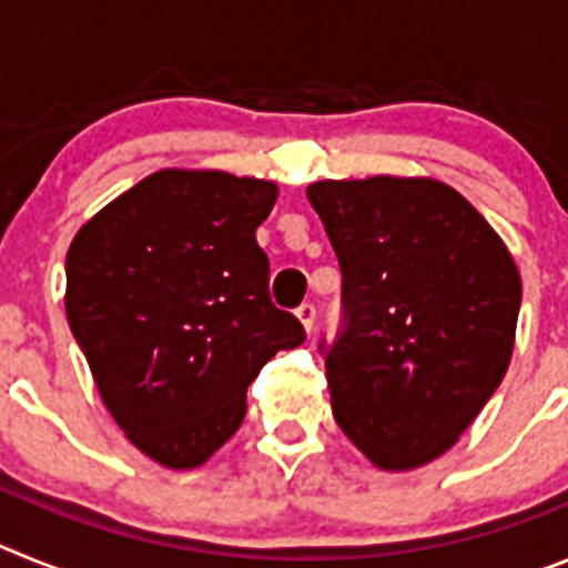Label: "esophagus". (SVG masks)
<instances>
[{
  "label": "esophagus",
  "mask_w": 568,
  "mask_h": 568,
  "mask_svg": "<svg viewBox=\"0 0 568 568\" xmlns=\"http://www.w3.org/2000/svg\"><path fill=\"white\" fill-rule=\"evenodd\" d=\"M295 315H298L301 327L307 329V333H313L315 329V304H301V307L295 310Z\"/></svg>",
  "instance_id": "esophagus-1"
}]
</instances>
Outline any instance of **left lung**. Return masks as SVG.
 I'll return each instance as SVG.
<instances>
[{
	"label": "left lung",
	"mask_w": 568,
	"mask_h": 568,
	"mask_svg": "<svg viewBox=\"0 0 568 568\" xmlns=\"http://www.w3.org/2000/svg\"><path fill=\"white\" fill-rule=\"evenodd\" d=\"M307 199L344 275V324L321 344L335 420L378 469L429 464L509 369L518 267L484 215L435 179H327Z\"/></svg>",
	"instance_id": "1"
}]
</instances>
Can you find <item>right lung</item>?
Instances as JSON below:
<instances>
[{
	"label": "right lung",
	"mask_w": 568,
	"mask_h": 568,
	"mask_svg": "<svg viewBox=\"0 0 568 568\" xmlns=\"http://www.w3.org/2000/svg\"><path fill=\"white\" fill-rule=\"evenodd\" d=\"M278 187L224 170H159L70 241L64 310L108 413L168 469H195L247 413V386L304 344L270 301L255 227Z\"/></svg>",
	"instance_id": "obj_1"
}]
</instances>
